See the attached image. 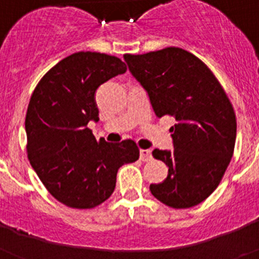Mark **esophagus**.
I'll list each match as a JSON object with an SVG mask.
<instances>
[{
    "label": "esophagus",
    "mask_w": 259,
    "mask_h": 259,
    "mask_svg": "<svg viewBox=\"0 0 259 259\" xmlns=\"http://www.w3.org/2000/svg\"><path fill=\"white\" fill-rule=\"evenodd\" d=\"M140 159L144 162H148L152 159V152L149 149H141L140 150Z\"/></svg>",
    "instance_id": "obj_1"
}]
</instances>
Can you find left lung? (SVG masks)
<instances>
[{"label":"left lung","mask_w":259,"mask_h":259,"mask_svg":"<svg viewBox=\"0 0 259 259\" xmlns=\"http://www.w3.org/2000/svg\"><path fill=\"white\" fill-rule=\"evenodd\" d=\"M132 76L146 92L158 118L174 116L172 150H153L168 167L157 200L175 209L196 206L217 189L232 158L236 116L219 81L201 59L180 48L125 54Z\"/></svg>","instance_id":"left-lung-1"}]
</instances>
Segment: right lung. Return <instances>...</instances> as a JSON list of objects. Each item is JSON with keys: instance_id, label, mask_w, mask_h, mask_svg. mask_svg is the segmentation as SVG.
<instances>
[{"instance_id": "add662e5", "label": "right lung", "mask_w": 259, "mask_h": 259, "mask_svg": "<svg viewBox=\"0 0 259 259\" xmlns=\"http://www.w3.org/2000/svg\"><path fill=\"white\" fill-rule=\"evenodd\" d=\"M125 71L116 57L74 53L50 68L32 93L26 115L28 159L45 188L66 206H98L113 194L119 167L139 159L135 141H97L88 128L100 120L97 88Z\"/></svg>"}]
</instances>
